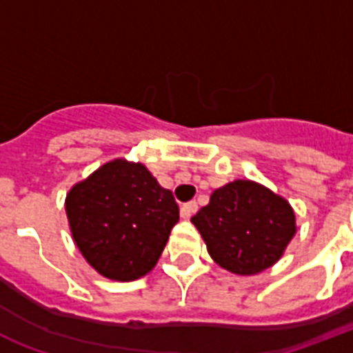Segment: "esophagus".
Instances as JSON below:
<instances>
[{
	"label": "esophagus",
	"mask_w": 353,
	"mask_h": 353,
	"mask_svg": "<svg viewBox=\"0 0 353 353\" xmlns=\"http://www.w3.org/2000/svg\"><path fill=\"white\" fill-rule=\"evenodd\" d=\"M198 210V203L196 201H188V203L181 205V218L183 220H188L190 216Z\"/></svg>",
	"instance_id": "1"
}]
</instances>
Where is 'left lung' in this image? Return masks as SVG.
I'll use <instances>...</instances> for the list:
<instances>
[{
    "label": "left lung",
    "instance_id": "1",
    "mask_svg": "<svg viewBox=\"0 0 353 353\" xmlns=\"http://www.w3.org/2000/svg\"><path fill=\"white\" fill-rule=\"evenodd\" d=\"M190 221L210 258L234 274H256L271 268L296 231L291 205L249 179L216 188L209 205Z\"/></svg>",
    "mask_w": 353,
    "mask_h": 353
}]
</instances>
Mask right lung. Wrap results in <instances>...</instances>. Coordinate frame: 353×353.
Masks as SVG:
<instances>
[{
  "mask_svg": "<svg viewBox=\"0 0 353 353\" xmlns=\"http://www.w3.org/2000/svg\"><path fill=\"white\" fill-rule=\"evenodd\" d=\"M77 247L102 276L128 282L155 268L179 207L148 168L110 161L77 183L65 198Z\"/></svg>",
  "mask_w": 353,
  "mask_h": 353,
  "instance_id": "add662e5",
  "label": "right lung"
}]
</instances>
